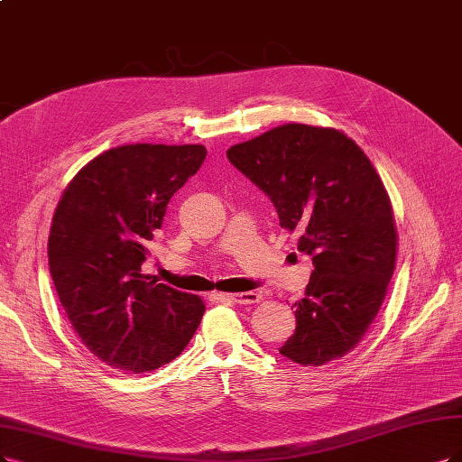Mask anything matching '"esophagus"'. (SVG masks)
I'll return each instance as SVG.
<instances>
[{"instance_id": "esophagus-1", "label": "esophagus", "mask_w": 462, "mask_h": 462, "mask_svg": "<svg viewBox=\"0 0 462 462\" xmlns=\"http://www.w3.org/2000/svg\"><path fill=\"white\" fill-rule=\"evenodd\" d=\"M225 299H228L230 302H236V304H254L261 300V295L254 293V291H247V293H236V295H225Z\"/></svg>"}]
</instances>
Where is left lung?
<instances>
[{"label":"left lung","instance_id":"8db88e82","mask_svg":"<svg viewBox=\"0 0 462 462\" xmlns=\"http://www.w3.org/2000/svg\"><path fill=\"white\" fill-rule=\"evenodd\" d=\"M230 163L274 203L312 257L297 328L280 354L304 367L346 356L381 310L394 274L398 234L384 184L345 133L287 124L232 146Z\"/></svg>","mask_w":462,"mask_h":462}]
</instances>
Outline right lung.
<instances>
[{"mask_svg": "<svg viewBox=\"0 0 462 462\" xmlns=\"http://www.w3.org/2000/svg\"><path fill=\"white\" fill-rule=\"evenodd\" d=\"M205 156L201 144L117 146L85 165L57 205L51 278L81 343L114 369L169 364L199 326L203 300L148 282L141 266L169 199Z\"/></svg>", "mask_w": 462, "mask_h": 462, "instance_id": "1", "label": "right lung"}]
</instances>
